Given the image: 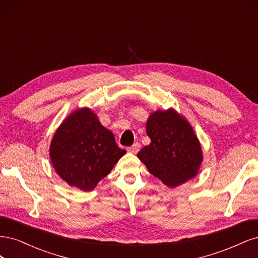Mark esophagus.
<instances>
[{"label":"esophagus","mask_w":258,"mask_h":258,"mask_svg":"<svg viewBox=\"0 0 258 258\" xmlns=\"http://www.w3.org/2000/svg\"><path fill=\"white\" fill-rule=\"evenodd\" d=\"M139 149H140V145H139L138 143H136V144H134L132 147L128 148V152L136 154V153L139 151Z\"/></svg>","instance_id":"obj_1"}]
</instances>
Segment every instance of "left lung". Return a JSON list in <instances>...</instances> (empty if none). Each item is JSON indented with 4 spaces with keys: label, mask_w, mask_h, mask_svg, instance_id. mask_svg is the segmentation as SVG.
<instances>
[{
    "label": "left lung",
    "mask_w": 258,
    "mask_h": 258,
    "mask_svg": "<svg viewBox=\"0 0 258 258\" xmlns=\"http://www.w3.org/2000/svg\"><path fill=\"white\" fill-rule=\"evenodd\" d=\"M151 143L137 153L149 172L165 185L177 187L198 173L204 156L189 122L173 108L156 110L146 123Z\"/></svg>",
    "instance_id": "obj_1"
}]
</instances>
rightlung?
Instances as JSON below:
<instances>
[{
	"mask_svg": "<svg viewBox=\"0 0 258 258\" xmlns=\"http://www.w3.org/2000/svg\"><path fill=\"white\" fill-rule=\"evenodd\" d=\"M125 153L88 107L77 108L63 120L49 148L55 172L84 192L95 188Z\"/></svg>",
	"mask_w": 258,
	"mask_h": 258,
	"instance_id": "right-lung-1",
	"label": "right lung"
}]
</instances>
